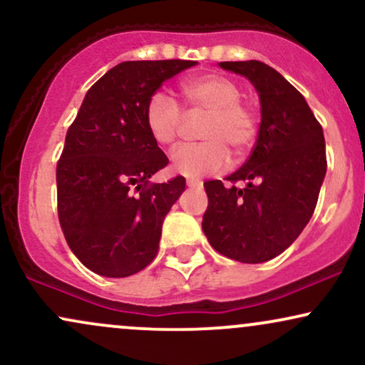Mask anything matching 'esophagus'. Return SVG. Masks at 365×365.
Instances as JSON below:
<instances>
[{
    "label": "esophagus",
    "mask_w": 365,
    "mask_h": 365,
    "mask_svg": "<svg viewBox=\"0 0 365 365\" xmlns=\"http://www.w3.org/2000/svg\"><path fill=\"white\" fill-rule=\"evenodd\" d=\"M187 187H202V182H200V180H194V178H188L187 180Z\"/></svg>",
    "instance_id": "34e87169"
}]
</instances>
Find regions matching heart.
Wrapping results in <instances>:
<instances>
[{"label":"heart","mask_w":365,"mask_h":365,"mask_svg":"<svg viewBox=\"0 0 365 365\" xmlns=\"http://www.w3.org/2000/svg\"><path fill=\"white\" fill-rule=\"evenodd\" d=\"M180 92L190 115H206L199 132L206 140L175 150L171 165L177 173L204 177L228 165L230 150L237 158L249 153L259 132V115L252 104L242 99L235 81L220 73L199 75L180 83ZM144 123L158 145L173 148L182 135L185 115L171 96L154 92L145 103Z\"/></svg>","instance_id":"heart-1"}]
</instances>
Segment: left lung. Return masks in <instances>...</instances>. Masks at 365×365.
<instances>
[{
  "label": "left lung",
  "mask_w": 365,
  "mask_h": 365,
  "mask_svg": "<svg viewBox=\"0 0 365 365\" xmlns=\"http://www.w3.org/2000/svg\"><path fill=\"white\" fill-rule=\"evenodd\" d=\"M244 75L261 99V125L244 166L225 185L204 183L202 230L216 252L238 262H266L288 249L316 209L326 175L322 127L304 96L262 61H221ZM245 181V187H237Z\"/></svg>",
  "instance_id": "left-lung-1"
}]
</instances>
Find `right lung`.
I'll return each mask as SVG.
<instances>
[{
	"mask_svg": "<svg viewBox=\"0 0 365 365\" xmlns=\"http://www.w3.org/2000/svg\"><path fill=\"white\" fill-rule=\"evenodd\" d=\"M188 60L123 61L87 91L56 165L58 220L83 266L108 278L153 262L161 226L185 178H149L168 165L150 139L144 108L163 82L194 66Z\"/></svg>",
	"mask_w": 365,
	"mask_h": 365,
	"instance_id": "obj_1",
	"label": "right lung"
}]
</instances>
